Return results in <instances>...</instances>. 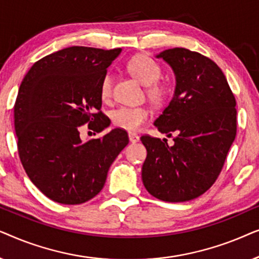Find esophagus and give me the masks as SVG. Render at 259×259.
<instances>
[{
	"mask_svg": "<svg viewBox=\"0 0 259 259\" xmlns=\"http://www.w3.org/2000/svg\"><path fill=\"white\" fill-rule=\"evenodd\" d=\"M128 138H130L131 143H133V144H136V143H138V141L140 140V137L138 136V134H136V133H130L128 134Z\"/></svg>",
	"mask_w": 259,
	"mask_h": 259,
	"instance_id": "obj_1",
	"label": "esophagus"
}]
</instances>
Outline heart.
Instances as JSON below:
<instances>
[{
    "mask_svg": "<svg viewBox=\"0 0 259 259\" xmlns=\"http://www.w3.org/2000/svg\"><path fill=\"white\" fill-rule=\"evenodd\" d=\"M130 73L141 84L147 86L146 94L154 104H162L168 98L169 88L164 83L158 82L161 77V68L154 60L146 55L133 58L127 65ZM113 77L106 74L100 84V95L102 100H108L112 97ZM150 116V111L146 107H119L111 113L113 125L118 128L134 132L138 131Z\"/></svg>",
    "mask_w": 259,
    "mask_h": 259,
    "instance_id": "obj_1",
    "label": "heart"
}]
</instances>
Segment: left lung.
Wrapping results in <instances>:
<instances>
[{
	"instance_id": "left-lung-1",
	"label": "left lung",
	"mask_w": 259,
	"mask_h": 259,
	"mask_svg": "<svg viewBox=\"0 0 259 259\" xmlns=\"http://www.w3.org/2000/svg\"><path fill=\"white\" fill-rule=\"evenodd\" d=\"M176 75L172 100L154 121L165 139L141 137L147 150L143 183L158 199L180 203L201 196L218 178L237 133L236 99L211 59L185 48L157 55Z\"/></svg>"
}]
</instances>
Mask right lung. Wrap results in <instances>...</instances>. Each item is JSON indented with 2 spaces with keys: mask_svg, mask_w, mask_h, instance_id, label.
<instances>
[{
  "mask_svg": "<svg viewBox=\"0 0 259 259\" xmlns=\"http://www.w3.org/2000/svg\"><path fill=\"white\" fill-rule=\"evenodd\" d=\"M121 48L73 46L31 66L14 106L17 150L35 186L60 204L92 199L108 169L128 144L126 131L114 128L82 141L79 128L102 132L111 123L102 113L100 84Z\"/></svg>",
  "mask_w": 259,
  "mask_h": 259,
  "instance_id": "right-lung-1",
  "label": "right lung"
}]
</instances>
